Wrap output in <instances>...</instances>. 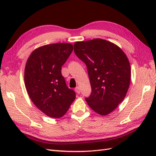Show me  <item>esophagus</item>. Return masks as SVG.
I'll use <instances>...</instances> for the list:
<instances>
[{
  "instance_id": "obj_1",
  "label": "esophagus",
  "mask_w": 156,
  "mask_h": 156,
  "mask_svg": "<svg viewBox=\"0 0 156 156\" xmlns=\"http://www.w3.org/2000/svg\"><path fill=\"white\" fill-rule=\"evenodd\" d=\"M75 91H76V92H77L78 94H80V92H81V90H80V88L79 87H77L76 88H75Z\"/></svg>"
}]
</instances>
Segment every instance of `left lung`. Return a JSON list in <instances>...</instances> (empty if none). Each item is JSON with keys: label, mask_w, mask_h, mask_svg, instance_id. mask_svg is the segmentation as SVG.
Instances as JSON below:
<instances>
[{"label": "left lung", "mask_w": 156, "mask_h": 156, "mask_svg": "<svg viewBox=\"0 0 156 156\" xmlns=\"http://www.w3.org/2000/svg\"><path fill=\"white\" fill-rule=\"evenodd\" d=\"M74 52L86 64L92 92L85 100L93 111L107 115L124 100L129 88L131 67L119 47L96 38L74 44Z\"/></svg>", "instance_id": "obj_1"}]
</instances>
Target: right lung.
<instances>
[{"label": "right lung", "instance_id": "1", "mask_svg": "<svg viewBox=\"0 0 156 156\" xmlns=\"http://www.w3.org/2000/svg\"><path fill=\"white\" fill-rule=\"evenodd\" d=\"M73 48L67 43L41 46L32 52L26 63L24 79L28 94L36 107L51 118L64 116L76 96L61 73Z\"/></svg>", "mask_w": 156, "mask_h": 156}]
</instances>
